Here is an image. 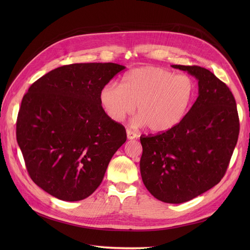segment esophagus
Listing matches in <instances>:
<instances>
[{
    "label": "esophagus",
    "instance_id": "esophagus-1",
    "mask_svg": "<svg viewBox=\"0 0 250 250\" xmlns=\"http://www.w3.org/2000/svg\"><path fill=\"white\" fill-rule=\"evenodd\" d=\"M126 137L128 140H134V139L138 138V135L135 132H133V130L126 129Z\"/></svg>",
    "mask_w": 250,
    "mask_h": 250
}]
</instances>
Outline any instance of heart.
I'll return each instance as SVG.
<instances>
[{"mask_svg": "<svg viewBox=\"0 0 250 250\" xmlns=\"http://www.w3.org/2000/svg\"><path fill=\"white\" fill-rule=\"evenodd\" d=\"M195 84L188 76L153 65L129 71L122 85L108 83L99 92V102L112 121L122 122L135 110L133 125H147L160 134L175 127L192 102Z\"/></svg>", "mask_w": 250, "mask_h": 250, "instance_id": "b5f03b06", "label": "heart"}]
</instances>
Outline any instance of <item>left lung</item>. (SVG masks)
Wrapping results in <instances>:
<instances>
[{
    "label": "left lung",
    "instance_id": "1",
    "mask_svg": "<svg viewBox=\"0 0 250 250\" xmlns=\"http://www.w3.org/2000/svg\"><path fill=\"white\" fill-rule=\"evenodd\" d=\"M198 80L199 96L173 128L141 137V176L150 193L182 204L211 189L224 176L239 135L235 98L225 83L198 65L172 64Z\"/></svg>",
    "mask_w": 250,
    "mask_h": 250
}]
</instances>
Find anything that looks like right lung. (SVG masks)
Masks as SVG:
<instances>
[{
  "instance_id": "add662e5",
  "label": "right lung",
  "mask_w": 250,
  "mask_h": 250,
  "mask_svg": "<svg viewBox=\"0 0 250 250\" xmlns=\"http://www.w3.org/2000/svg\"><path fill=\"white\" fill-rule=\"evenodd\" d=\"M125 67L72 63L35 81L22 99L18 145L34 183L65 202L84 200L126 141L125 127L105 113L99 92Z\"/></svg>"
}]
</instances>
